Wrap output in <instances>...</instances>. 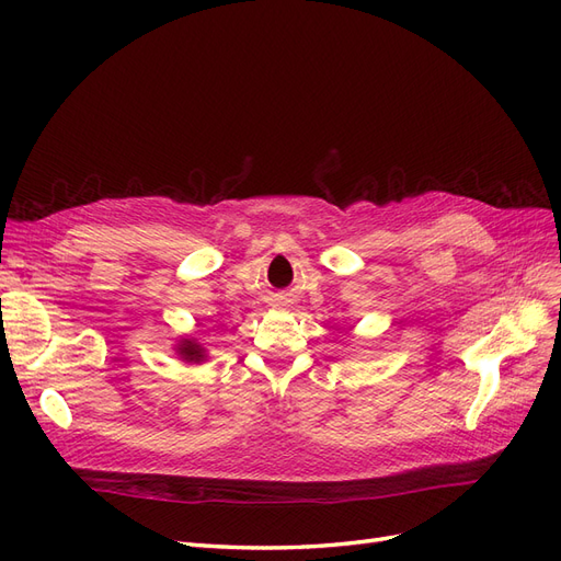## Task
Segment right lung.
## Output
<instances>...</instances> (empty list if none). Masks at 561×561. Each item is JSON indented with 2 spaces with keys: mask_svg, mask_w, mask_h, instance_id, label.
I'll list each match as a JSON object with an SVG mask.
<instances>
[{
  "mask_svg": "<svg viewBox=\"0 0 561 561\" xmlns=\"http://www.w3.org/2000/svg\"><path fill=\"white\" fill-rule=\"evenodd\" d=\"M180 355H182L184 360L198 363V360L203 358V351H201L194 342H190V339H186V342H182V344H180Z\"/></svg>",
  "mask_w": 561,
  "mask_h": 561,
  "instance_id": "1",
  "label": "right lung"
}]
</instances>
